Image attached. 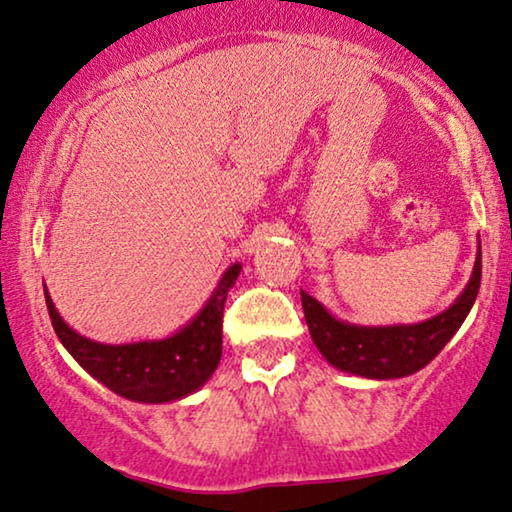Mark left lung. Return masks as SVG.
Returning <instances> with one entry per match:
<instances>
[{
	"instance_id": "8db88e82",
	"label": "left lung",
	"mask_w": 512,
	"mask_h": 512,
	"mask_svg": "<svg viewBox=\"0 0 512 512\" xmlns=\"http://www.w3.org/2000/svg\"><path fill=\"white\" fill-rule=\"evenodd\" d=\"M482 248L478 245L473 276L456 302L438 316L414 325L365 327L337 320L318 299L302 290L304 318L313 344L337 370L367 379H398L426 367L456 335L480 290Z\"/></svg>"
}]
</instances>
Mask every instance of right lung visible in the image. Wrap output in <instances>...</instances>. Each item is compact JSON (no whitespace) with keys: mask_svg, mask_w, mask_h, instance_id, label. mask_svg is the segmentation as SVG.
Listing matches in <instances>:
<instances>
[{"mask_svg":"<svg viewBox=\"0 0 512 512\" xmlns=\"http://www.w3.org/2000/svg\"><path fill=\"white\" fill-rule=\"evenodd\" d=\"M238 274L241 264H231L196 318L173 337L156 342L100 344L81 337L60 318L49 290H44L46 309L65 349L109 391L135 403H173L199 391L220 365L224 302Z\"/></svg>","mask_w":512,"mask_h":512,"instance_id":"1","label":"right lung"}]
</instances>
